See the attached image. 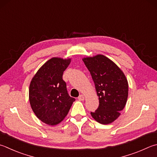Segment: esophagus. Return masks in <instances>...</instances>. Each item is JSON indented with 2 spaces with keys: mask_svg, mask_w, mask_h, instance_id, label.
Listing matches in <instances>:
<instances>
[{
  "mask_svg": "<svg viewBox=\"0 0 157 157\" xmlns=\"http://www.w3.org/2000/svg\"><path fill=\"white\" fill-rule=\"evenodd\" d=\"M84 99H85V98H84V96L83 95H80L78 98V99L79 101H84Z\"/></svg>",
  "mask_w": 157,
  "mask_h": 157,
  "instance_id": "34e87169",
  "label": "esophagus"
}]
</instances>
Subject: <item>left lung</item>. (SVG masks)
Segmentation results:
<instances>
[{
	"label": "left lung",
	"instance_id": "8db88e82",
	"mask_svg": "<svg viewBox=\"0 0 157 157\" xmlns=\"http://www.w3.org/2000/svg\"><path fill=\"white\" fill-rule=\"evenodd\" d=\"M95 83L99 105L90 115L101 124H110L121 115L128 96L126 75L115 62L101 54L82 58Z\"/></svg>",
	"mask_w": 157,
	"mask_h": 157
}]
</instances>
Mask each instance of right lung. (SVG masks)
I'll return each mask as SVG.
<instances>
[{"mask_svg": "<svg viewBox=\"0 0 157 157\" xmlns=\"http://www.w3.org/2000/svg\"><path fill=\"white\" fill-rule=\"evenodd\" d=\"M71 58L58 57L47 60L31 79L29 99L31 109L40 120L56 126L64 120L75 98H71L63 79V72Z\"/></svg>", "mask_w": 157, "mask_h": 157, "instance_id": "obj_1", "label": "right lung"}]
</instances>
